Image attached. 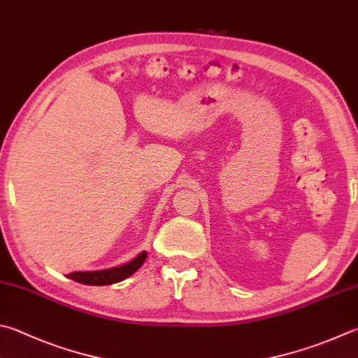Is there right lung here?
I'll list each match as a JSON object with an SVG mask.
<instances>
[{"label": "right lung", "mask_w": 358, "mask_h": 358, "mask_svg": "<svg viewBox=\"0 0 358 358\" xmlns=\"http://www.w3.org/2000/svg\"><path fill=\"white\" fill-rule=\"evenodd\" d=\"M145 258H147V252H142L133 259V262L119 266V268H113L106 271H94V272H71V274H67V277L78 283L94 285V287L113 285V283L125 280L127 277L134 274V272L141 268L142 263L145 262Z\"/></svg>", "instance_id": "obj_1"}]
</instances>
